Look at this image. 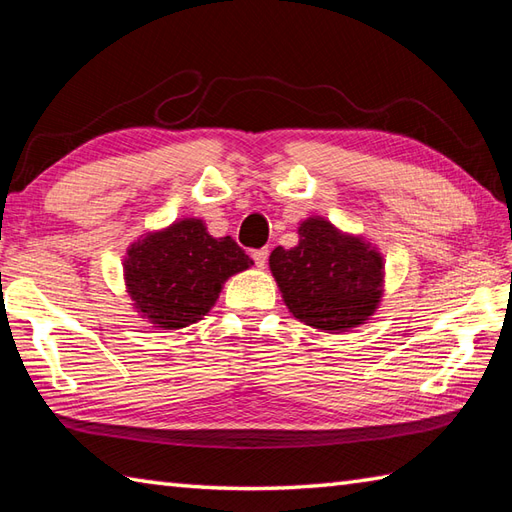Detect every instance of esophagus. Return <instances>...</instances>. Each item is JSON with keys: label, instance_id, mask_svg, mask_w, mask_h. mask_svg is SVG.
I'll return each mask as SVG.
<instances>
[{"label": "esophagus", "instance_id": "obj_1", "mask_svg": "<svg viewBox=\"0 0 512 512\" xmlns=\"http://www.w3.org/2000/svg\"><path fill=\"white\" fill-rule=\"evenodd\" d=\"M253 259H255V266H257V268H264L266 262H268V248L253 250Z\"/></svg>", "mask_w": 512, "mask_h": 512}]
</instances>
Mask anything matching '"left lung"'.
Returning <instances> with one entry per match:
<instances>
[{
  "instance_id": "obj_1",
  "label": "left lung",
  "mask_w": 512,
  "mask_h": 512,
  "mask_svg": "<svg viewBox=\"0 0 512 512\" xmlns=\"http://www.w3.org/2000/svg\"><path fill=\"white\" fill-rule=\"evenodd\" d=\"M268 262L292 317L323 332L365 323L383 297L385 264L376 246L319 215L301 222L297 246H277Z\"/></svg>"
}]
</instances>
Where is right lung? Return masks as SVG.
I'll return each instance as SVG.
<instances>
[{
    "label": "right lung",
    "mask_w": 512,
    "mask_h": 512,
    "mask_svg": "<svg viewBox=\"0 0 512 512\" xmlns=\"http://www.w3.org/2000/svg\"><path fill=\"white\" fill-rule=\"evenodd\" d=\"M250 264L235 239L213 237L202 220L184 217L129 246L123 270L140 317L154 328L180 330L200 321L224 281Z\"/></svg>",
    "instance_id": "add662e5"
}]
</instances>
